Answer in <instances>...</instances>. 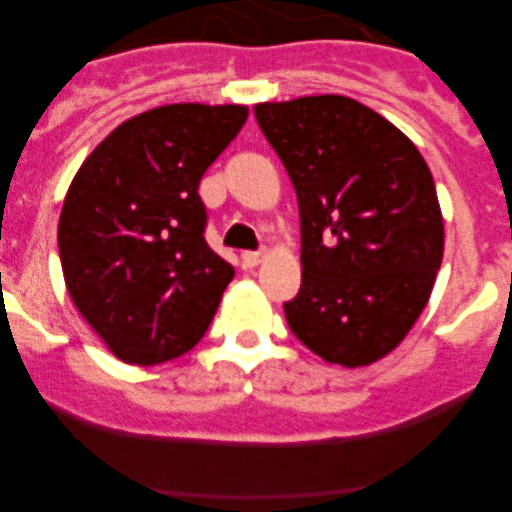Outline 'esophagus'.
<instances>
[{"instance_id":"1","label":"esophagus","mask_w":512,"mask_h":512,"mask_svg":"<svg viewBox=\"0 0 512 512\" xmlns=\"http://www.w3.org/2000/svg\"><path fill=\"white\" fill-rule=\"evenodd\" d=\"M265 260V252H242V265L245 267H257Z\"/></svg>"}]
</instances>
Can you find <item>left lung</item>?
<instances>
[{
	"mask_svg": "<svg viewBox=\"0 0 512 512\" xmlns=\"http://www.w3.org/2000/svg\"><path fill=\"white\" fill-rule=\"evenodd\" d=\"M299 203L302 287L294 337L329 364L366 366L399 347L431 297L443 218L421 153L347 96L257 103Z\"/></svg>",
	"mask_w": 512,
	"mask_h": 512,
	"instance_id": "1",
	"label": "left lung"
}]
</instances>
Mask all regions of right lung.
I'll return each mask as SVG.
<instances>
[{
  "label": "right lung",
  "instance_id": "right-lung-1",
  "mask_svg": "<svg viewBox=\"0 0 512 512\" xmlns=\"http://www.w3.org/2000/svg\"><path fill=\"white\" fill-rule=\"evenodd\" d=\"M247 106L170 103L108 133L66 193L59 257L81 317L126 364L190 352L235 277L205 242L200 178Z\"/></svg>",
  "mask_w": 512,
  "mask_h": 512
}]
</instances>
